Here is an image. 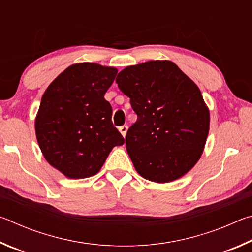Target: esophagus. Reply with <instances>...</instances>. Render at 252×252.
<instances>
[{"label":"esophagus","mask_w":252,"mask_h":252,"mask_svg":"<svg viewBox=\"0 0 252 252\" xmlns=\"http://www.w3.org/2000/svg\"><path fill=\"white\" fill-rule=\"evenodd\" d=\"M119 131L121 132V134H122L123 136H126V131H127V126H120V127H119Z\"/></svg>","instance_id":"1"}]
</instances>
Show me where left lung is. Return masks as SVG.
<instances>
[{
	"label": "left lung",
	"mask_w": 252,
	"mask_h": 252,
	"mask_svg": "<svg viewBox=\"0 0 252 252\" xmlns=\"http://www.w3.org/2000/svg\"><path fill=\"white\" fill-rule=\"evenodd\" d=\"M116 82L138 116L126 135L136 171L158 183L185 176L201 157L210 126L197 84L173 62L160 60L126 67Z\"/></svg>",
	"instance_id": "8db88e82"
}]
</instances>
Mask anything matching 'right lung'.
<instances>
[{"label":"right lung","mask_w":252,"mask_h":252,"mask_svg":"<svg viewBox=\"0 0 252 252\" xmlns=\"http://www.w3.org/2000/svg\"><path fill=\"white\" fill-rule=\"evenodd\" d=\"M117 73L116 67L78 63L63 71L42 96L35 119L37 143L45 160L67 178L94 176L112 148L125 143L104 99Z\"/></svg>","instance_id":"add662e5"}]
</instances>
